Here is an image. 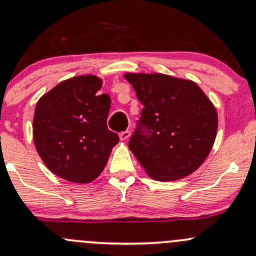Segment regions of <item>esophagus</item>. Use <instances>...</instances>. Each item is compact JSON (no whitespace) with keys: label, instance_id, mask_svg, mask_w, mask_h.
<instances>
[{"label":"esophagus","instance_id":"esophagus-1","mask_svg":"<svg viewBox=\"0 0 256 256\" xmlns=\"http://www.w3.org/2000/svg\"><path fill=\"white\" fill-rule=\"evenodd\" d=\"M119 136H120L121 141H128V140L130 138L131 132H130V131H124V132H121Z\"/></svg>","mask_w":256,"mask_h":256}]
</instances>
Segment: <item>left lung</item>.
I'll return each instance as SVG.
<instances>
[{
	"label": "left lung",
	"instance_id": "8db88e82",
	"mask_svg": "<svg viewBox=\"0 0 256 256\" xmlns=\"http://www.w3.org/2000/svg\"><path fill=\"white\" fill-rule=\"evenodd\" d=\"M144 109L128 148L152 179L172 182L190 176L214 147L218 116L194 80L163 74H128ZM144 124V136L139 126Z\"/></svg>",
	"mask_w": 256,
	"mask_h": 256
}]
</instances>
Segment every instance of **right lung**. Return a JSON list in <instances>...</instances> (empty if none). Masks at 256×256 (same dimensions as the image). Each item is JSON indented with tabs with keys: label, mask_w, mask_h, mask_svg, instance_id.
<instances>
[{
	"label": "right lung",
	"mask_w": 256,
	"mask_h": 256,
	"mask_svg": "<svg viewBox=\"0 0 256 256\" xmlns=\"http://www.w3.org/2000/svg\"><path fill=\"white\" fill-rule=\"evenodd\" d=\"M103 80L82 74L64 80L38 100L33 140L55 176L87 184L103 172L119 136L108 130L110 98L99 96Z\"/></svg>",
	"instance_id": "add662e5"
}]
</instances>
